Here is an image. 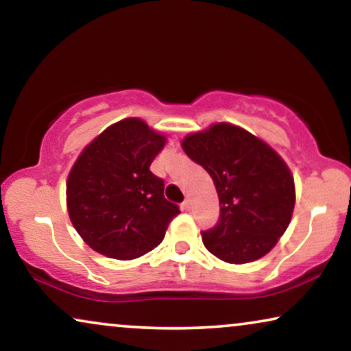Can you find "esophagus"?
Wrapping results in <instances>:
<instances>
[{
	"label": "esophagus",
	"mask_w": 351,
	"mask_h": 351,
	"mask_svg": "<svg viewBox=\"0 0 351 351\" xmlns=\"http://www.w3.org/2000/svg\"><path fill=\"white\" fill-rule=\"evenodd\" d=\"M182 209L186 210V213H190V210H191V201L190 199H185L184 203H182Z\"/></svg>",
	"instance_id": "1"
}]
</instances>
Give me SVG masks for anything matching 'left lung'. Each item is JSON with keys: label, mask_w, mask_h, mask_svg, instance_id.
Instances as JSON below:
<instances>
[{"label": "left lung", "mask_w": 351, "mask_h": 351, "mask_svg": "<svg viewBox=\"0 0 351 351\" xmlns=\"http://www.w3.org/2000/svg\"><path fill=\"white\" fill-rule=\"evenodd\" d=\"M182 147L213 177L219 195V222L201 232L206 249L228 263H247L270 252L295 203L285 161L265 142L227 123L191 134Z\"/></svg>", "instance_id": "1"}]
</instances>
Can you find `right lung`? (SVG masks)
<instances>
[{
  "mask_svg": "<svg viewBox=\"0 0 351 351\" xmlns=\"http://www.w3.org/2000/svg\"><path fill=\"white\" fill-rule=\"evenodd\" d=\"M166 138L137 118L123 119L90 142L71 167L66 206L86 244L102 256L131 261L162 241L179 206L165 198V180L150 171Z\"/></svg>",
  "mask_w": 351,
  "mask_h": 351,
  "instance_id": "add662e5",
  "label": "right lung"
}]
</instances>
